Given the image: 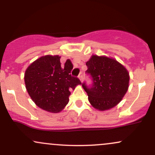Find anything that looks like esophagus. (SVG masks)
I'll return each mask as SVG.
<instances>
[{"mask_svg":"<svg viewBox=\"0 0 155 155\" xmlns=\"http://www.w3.org/2000/svg\"><path fill=\"white\" fill-rule=\"evenodd\" d=\"M78 77H79V79L81 80V81H82V80H83V73L81 71L80 72L79 76H78Z\"/></svg>","mask_w":155,"mask_h":155,"instance_id":"obj_1","label":"esophagus"}]
</instances>
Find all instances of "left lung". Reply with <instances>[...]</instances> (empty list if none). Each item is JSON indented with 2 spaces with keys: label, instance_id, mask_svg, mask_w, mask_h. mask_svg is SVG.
Wrapping results in <instances>:
<instances>
[{
  "label": "left lung",
  "instance_id": "8db88e82",
  "mask_svg": "<svg viewBox=\"0 0 155 155\" xmlns=\"http://www.w3.org/2000/svg\"><path fill=\"white\" fill-rule=\"evenodd\" d=\"M86 74L91 85L81 84L88 100L96 109L104 111L114 107L127 91L130 76L127 71L117 60L93 55L86 63Z\"/></svg>",
  "mask_w": 155,
  "mask_h": 155
}]
</instances>
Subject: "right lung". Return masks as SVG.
<instances>
[{
  "label": "right lung",
  "instance_id": "add662e5",
  "mask_svg": "<svg viewBox=\"0 0 155 155\" xmlns=\"http://www.w3.org/2000/svg\"><path fill=\"white\" fill-rule=\"evenodd\" d=\"M58 55L41 57L27 68L25 83L27 91L39 108L57 113L69 101L70 90L80 84L79 78L71 74L73 64L68 59L61 65Z\"/></svg>",
  "mask_w": 155,
  "mask_h": 155
}]
</instances>
